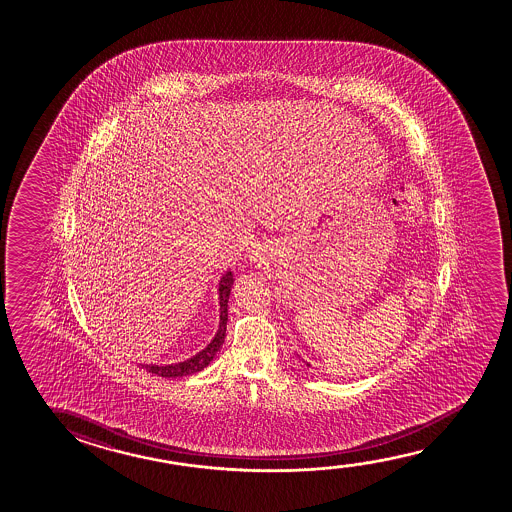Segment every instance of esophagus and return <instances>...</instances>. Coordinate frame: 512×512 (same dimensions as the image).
<instances>
[{
  "instance_id": "esophagus-1",
  "label": "esophagus",
  "mask_w": 512,
  "mask_h": 512,
  "mask_svg": "<svg viewBox=\"0 0 512 512\" xmlns=\"http://www.w3.org/2000/svg\"><path fill=\"white\" fill-rule=\"evenodd\" d=\"M260 255H262L260 250H252V252H250V259L257 260L259 259Z\"/></svg>"
}]
</instances>
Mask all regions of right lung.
<instances>
[{"mask_svg": "<svg viewBox=\"0 0 512 512\" xmlns=\"http://www.w3.org/2000/svg\"><path fill=\"white\" fill-rule=\"evenodd\" d=\"M232 283H234V276L229 269L227 273L218 281V304H220V322H218V330L215 337L211 339V343L204 348V350L196 353L194 357L187 358L183 362L171 365H154L145 364L141 365L147 372L157 374L161 378H180V376H190L196 372L203 371L204 367L211 364V360L217 357L218 351L222 348L225 339V329H227V302H229V295H231Z\"/></svg>", "mask_w": 512, "mask_h": 512, "instance_id": "obj_1", "label": "right lung"}]
</instances>
